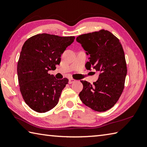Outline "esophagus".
I'll list each match as a JSON object with an SVG mask.
<instances>
[{
	"label": "esophagus",
	"instance_id": "34e87169",
	"mask_svg": "<svg viewBox=\"0 0 147 147\" xmlns=\"http://www.w3.org/2000/svg\"><path fill=\"white\" fill-rule=\"evenodd\" d=\"M75 80H74L73 78H69V84H71V83H74V82H75Z\"/></svg>",
	"mask_w": 147,
	"mask_h": 147
}]
</instances>
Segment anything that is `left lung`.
Listing matches in <instances>:
<instances>
[{
  "label": "left lung",
  "mask_w": 147,
  "mask_h": 147,
  "mask_svg": "<svg viewBox=\"0 0 147 147\" xmlns=\"http://www.w3.org/2000/svg\"><path fill=\"white\" fill-rule=\"evenodd\" d=\"M76 41L90 55L86 68L100 72L93 85L81 81L80 100L93 111L105 112L116 104L124 88L127 67L123 47L116 36L105 30L80 35Z\"/></svg>",
  "instance_id": "left-lung-1"
}]
</instances>
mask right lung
Listing matches in <instances>:
<instances>
[{"label": "right lung", "instance_id": "right-lung-1", "mask_svg": "<svg viewBox=\"0 0 147 147\" xmlns=\"http://www.w3.org/2000/svg\"><path fill=\"white\" fill-rule=\"evenodd\" d=\"M74 36H59L47 33L34 35L22 47L17 73L22 96L37 112L44 113L58 104L62 90L69 80H57L49 71L55 70L61 56Z\"/></svg>", "mask_w": 147, "mask_h": 147}]
</instances>
